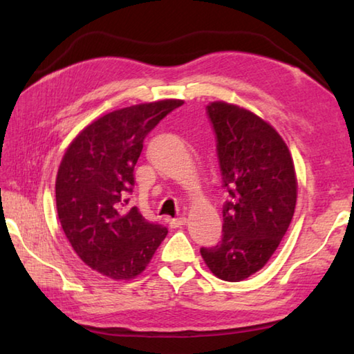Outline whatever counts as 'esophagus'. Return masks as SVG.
<instances>
[{
	"label": "esophagus",
	"instance_id": "obj_1",
	"mask_svg": "<svg viewBox=\"0 0 354 354\" xmlns=\"http://www.w3.org/2000/svg\"><path fill=\"white\" fill-rule=\"evenodd\" d=\"M185 222H187V219L184 216H181V217H173V219L169 221V225H170V228H179V227H183V225H185Z\"/></svg>",
	"mask_w": 354,
	"mask_h": 354
}]
</instances>
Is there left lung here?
<instances>
[{"instance_id":"1","label":"left lung","mask_w":354,"mask_h":354,"mask_svg":"<svg viewBox=\"0 0 354 354\" xmlns=\"http://www.w3.org/2000/svg\"><path fill=\"white\" fill-rule=\"evenodd\" d=\"M205 109L228 199L221 242L201 248V254L216 277L240 281L266 265L289 228L295 169L283 138L260 117L223 102Z\"/></svg>"}]
</instances>
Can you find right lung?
I'll return each mask as SVG.
<instances>
[{"label": "right lung", "instance_id": "obj_1", "mask_svg": "<svg viewBox=\"0 0 354 354\" xmlns=\"http://www.w3.org/2000/svg\"><path fill=\"white\" fill-rule=\"evenodd\" d=\"M183 103L109 112L77 135L59 167L56 207L65 236L89 268L114 280L141 274L169 232L127 204L145 138Z\"/></svg>", "mask_w": 354, "mask_h": 354}]
</instances>
